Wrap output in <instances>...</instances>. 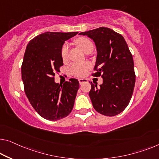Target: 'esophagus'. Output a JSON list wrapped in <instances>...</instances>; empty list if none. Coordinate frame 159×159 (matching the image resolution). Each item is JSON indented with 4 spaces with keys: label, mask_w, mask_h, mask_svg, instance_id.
<instances>
[{
    "label": "esophagus",
    "mask_w": 159,
    "mask_h": 159,
    "mask_svg": "<svg viewBox=\"0 0 159 159\" xmlns=\"http://www.w3.org/2000/svg\"><path fill=\"white\" fill-rule=\"evenodd\" d=\"M79 84L81 85V84H84V83H87L88 80L86 79H79Z\"/></svg>",
    "instance_id": "1"
}]
</instances>
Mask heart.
Instances as JSON below:
<instances>
[{
  "instance_id": "1",
  "label": "heart",
  "mask_w": 159,
  "mask_h": 159,
  "mask_svg": "<svg viewBox=\"0 0 159 159\" xmlns=\"http://www.w3.org/2000/svg\"><path fill=\"white\" fill-rule=\"evenodd\" d=\"M75 43L79 46L85 53H89L93 51L94 48L93 43L89 38L81 36L75 40ZM68 44L64 43L61 47V56L63 61H66L68 59ZM92 66L89 62L83 63H73L68 68V72L70 75L75 77H84L87 74L89 70L91 69Z\"/></svg>"
}]
</instances>
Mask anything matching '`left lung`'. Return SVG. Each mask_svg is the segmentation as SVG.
<instances>
[{
  "mask_svg": "<svg viewBox=\"0 0 159 159\" xmlns=\"http://www.w3.org/2000/svg\"><path fill=\"white\" fill-rule=\"evenodd\" d=\"M93 40L96 46L95 77L103 78L100 87L92 84L89 92L94 109L106 116L124 111L134 92L136 74L132 54L124 38L108 28L100 27L80 33Z\"/></svg>",
  "mask_w": 159,
  "mask_h": 159,
  "instance_id": "1",
  "label": "left lung"
}]
</instances>
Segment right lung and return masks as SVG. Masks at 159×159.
I'll return each instance as SVG.
<instances>
[{
	"instance_id": "1",
	"label": "right lung",
	"mask_w": 159,
	"mask_h": 159,
	"mask_svg": "<svg viewBox=\"0 0 159 159\" xmlns=\"http://www.w3.org/2000/svg\"><path fill=\"white\" fill-rule=\"evenodd\" d=\"M78 32H46L30 40L21 66L24 91L35 111L45 119L58 120L73 109L79 82L70 79L63 85L54 81L55 73L63 66L61 56L65 41Z\"/></svg>"
}]
</instances>
